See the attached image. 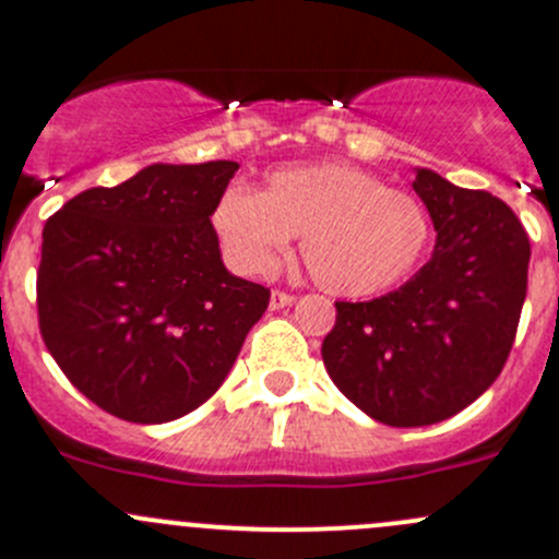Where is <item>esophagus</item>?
Instances as JSON below:
<instances>
[{
	"mask_svg": "<svg viewBox=\"0 0 559 559\" xmlns=\"http://www.w3.org/2000/svg\"><path fill=\"white\" fill-rule=\"evenodd\" d=\"M292 302H295V297L286 295V292L275 289L273 295H270V308H273V311H281V308H289Z\"/></svg>",
	"mask_w": 559,
	"mask_h": 559,
	"instance_id": "esophagus-1",
	"label": "esophagus"
}]
</instances>
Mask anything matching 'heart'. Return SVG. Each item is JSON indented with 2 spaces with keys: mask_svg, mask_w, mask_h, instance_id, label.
Masks as SVG:
<instances>
[{
  "mask_svg": "<svg viewBox=\"0 0 559 559\" xmlns=\"http://www.w3.org/2000/svg\"><path fill=\"white\" fill-rule=\"evenodd\" d=\"M213 229L229 262L273 273L300 235L313 281L337 297H370L403 284L430 246V213L414 194L368 170L313 162L275 170L264 191L229 186L213 205Z\"/></svg>",
  "mask_w": 559,
  "mask_h": 559,
  "instance_id": "b5f03b06",
  "label": "heart"
}]
</instances>
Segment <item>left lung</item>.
Returning a JSON list of instances; mask_svg holds the SVG:
<instances>
[{
    "instance_id": "obj_1",
    "label": "left lung",
    "mask_w": 559,
    "mask_h": 559,
    "mask_svg": "<svg viewBox=\"0 0 559 559\" xmlns=\"http://www.w3.org/2000/svg\"><path fill=\"white\" fill-rule=\"evenodd\" d=\"M414 191L438 233L430 262L384 297L335 302L321 343L335 386L389 427L436 425L481 397L509 359L527 295L530 240L503 200L425 167Z\"/></svg>"
}]
</instances>
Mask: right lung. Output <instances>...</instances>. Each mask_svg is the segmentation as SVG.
I'll use <instances>...</instances> for the list:
<instances>
[{"mask_svg": "<svg viewBox=\"0 0 559 559\" xmlns=\"http://www.w3.org/2000/svg\"><path fill=\"white\" fill-rule=\"evenodd\" d=\"M238 162L151 165L45 222L39 332L92 403L134 425L200 408L238 359L270 289L222 262L213 205Z\"/></svg>", "mask_w": 559, "mask_h": 559, "instance_id": "obj_1", "label": "right lung"}]
</instances>
